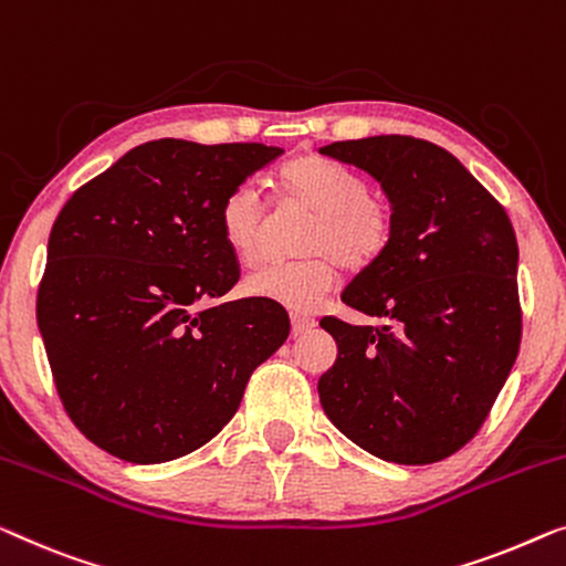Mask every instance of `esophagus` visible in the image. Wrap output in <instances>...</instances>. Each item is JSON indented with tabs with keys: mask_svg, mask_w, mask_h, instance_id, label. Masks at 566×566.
<instances>
[{
	"mask_svg": "<svg viewBox=\"0 0 566 566\" xmlns=\"http://www.w3.org/2000/svg\"><path fill=\"white\" fill-rule=\"evenodd\" d=\"M291 324H293V334H306L316 326V318L314 316H303V314H293Z\"/></svg>",
	"mask_w": 566,
	"mask_h": 566,
	"instance_id": "obj_1",
	"label": "esophagus"
}]
</instances>
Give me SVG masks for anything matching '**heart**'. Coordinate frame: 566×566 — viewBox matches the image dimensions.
Wrapping results in <instances>:
<instances>
[{
  "label": "heart",
  "instance_id": "1",
  "mask_svg": "<svg viewBox=\"0 0 566 566\" xmlns=\"http://www.w3.org/2000/svg\"><path fill=\"white\" fill-rule=\"evenodd\" d=\"M281 201L301 203L314 211L301 237L306 258L265 265L244 277V293L273 301L277 306L306 314L314 311L337 281V268H373L388 252L396 234L392 207L370 181L344 163L306 155L275 174ZM219 234L240 263L258 260L265 240L268 207L255 186L229 188L217 211Z\"/></svg>",
  "mask_w": 566,
  "mask_h": 566
}]
</instances>
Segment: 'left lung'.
Listing matches in <instances>:
<instances>
[{"label":"left lung","mask_w":566,"mask_h":566,"mask_svg":"<svg viewBox=\"0 0 566 566\" xmlns=\"http://www.w3.org/2000/svg\"><path fill=\"white\" fill-rule=\"evenodd\" d=\"M380 181L396 234L342 291L382 318L324 316L337 363L318 380L332 423L365 452L431 464L474 439L521 347L518 242L503 203L444 147L408 135L318 150Z\"/></svg>","instance_id":"obj_1"}]
</instances>
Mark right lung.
<instances>
[{"label":"right lung","mask_w":566,"mask_h":566,"mask_svg":"<svg viewBox=\"0 0 566 566\" xmlns=\"http://www.w3.org/2000/svg\"><path fill=\"white\" fill-rule=\"evenodd\" d=\"M281 153L166 137L133 147L65 201L38 326L65 413L104 452L155 464L203 447L289 339L277 303L222 301L240 263L217 222L229 188Z\"/></svg>","instance_id":"obj_1"}]
</instances>
